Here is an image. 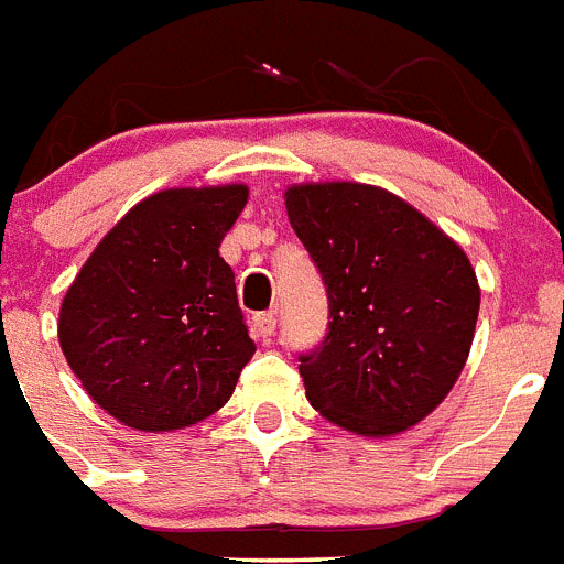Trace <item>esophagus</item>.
<instances>
[{
    "mask_svg": "<svg viewBox=\"0 0 564 564\" xmlns=\"http://www.w3.org/2000/svg\"><path fill=\"white\" fill-rule=\"evenodd\" d=\"M275 329H278L275 312H258V315L252 317V335L254 337H263V340H269V337L275 335Z\"/></svg>",
    "mask_w": 564,
    "mask_h": 564,
    "instance_id": "1",
    "label": "esophagus"
}]
</instances>
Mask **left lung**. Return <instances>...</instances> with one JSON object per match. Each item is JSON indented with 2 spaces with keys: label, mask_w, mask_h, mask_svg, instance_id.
<instances>
[{
  "label": "left lung",
  "mask_w": 564,
  "mask_h": 564,
  "mask_svg": "<svg viewBox=\"0 0 564 564\" xmlns=\"http://www.w3.org/2000/svg\"><path fill=\"white\" fill-rule=\"evenodd\" d=\"M286 213L329 297L326 335L297 355L310 403L366 437L420 423L471 349L479 286L465 252L369 184H301Z\"/></svg>",
  "instance_id": "1"
}]
</instances>
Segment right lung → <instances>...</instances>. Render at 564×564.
I'll list each match as a JSON object with an SVG mask.
<instances>
[{"label": "right lung", "instance_id": "1", "mask_svg": "<svg viewBox=\"0 0 564 564\" xmlns=\"http://www.w3.org/2000/svg\"><path fill=\"white\" fill-rule=\"evenodd\" d=\"M247 195L243 184L150 195L67 289L62 351L87 394L130 429L209 417L254 355L235 272L218 254Z\"/></svg>", "mask_w": 564, "mask_h": 564}]
</instances>
